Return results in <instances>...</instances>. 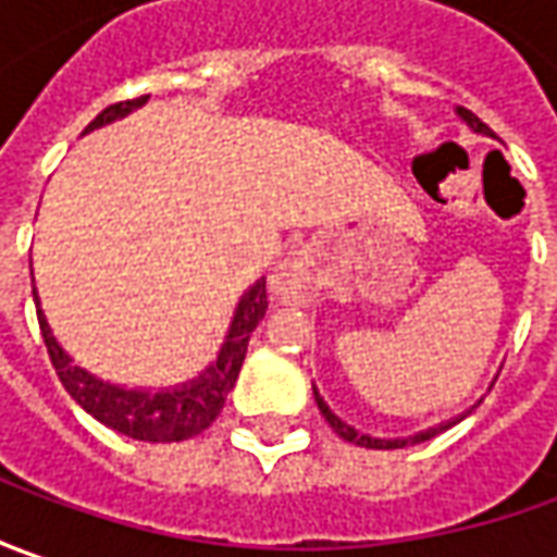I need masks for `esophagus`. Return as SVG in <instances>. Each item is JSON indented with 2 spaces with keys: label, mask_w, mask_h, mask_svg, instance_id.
I'll return each instance as SVG.
<instances>
[{
  "label": "esophagus",
  "mask_w": 557,
  "mask_h": 557,
  "mask_svg": "<svg viewBox=\"0 0 557 557\" xmlns=\"http://www.w3.org/2000/svg\"><path fill=\"white\" fill-rule=\"evenodd\" d=\"M274 293L283 301H305V298H311V293H314V274H311V268L301 259L286 261L280 268L277 277H274Z\"/></svg>",
  "instance_id": "34e87169"
}]
</instances>
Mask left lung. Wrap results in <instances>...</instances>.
Returning a JSON list of instances; mask_svg holds the SVG:
<instances>
[{
  "mask_svg": "<svg viewBox=\"0 0 557 557\" xmlns=\"http://www.w3.org/2000/svg\"><path fill=\"white\" fill-rule=\"evenodd\" d=\"M459 116H462V120H466V123L474 128V132H481V135H493V132H490V125L481 123V120H478V116H474L471 110H466V107H459ZM314 397H317V407H320V412H323V419H326V422L333 425V432H336L338 437H345L348 444H357V447H370V450H397V447H407V444H422V441H432L434 434L447 432L450 425H456V422H459V419H456V422L437 425V429H429V432H422V434H412V437H404V441H382V437H370V434L355 432V429H351L348 422H342L336 412H333L330 407H326V404H323V397H320V394L314 392Z\"/></svg>",
  "mask_w": 557,
  "mask_h": 557,
  "instance_id": "left-lung-1",
  "label": "left lung"
}]
</instances>
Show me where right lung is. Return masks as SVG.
Instances as JSON below:
<instances>
[{
  "mask_svg": "<svg viewBox=\"0 0 557 557\" xmlns=\"http://www.w3.org/2000/svg\"><path fill=\"white\" fill-rule=\"evenodd\" d=\"M145 101L147 98L141 95V98H132V101H120V104L104 107L86 125V132L110 123L116 116H123L132 107L145 104ZM264 311H268V289H264V283H256L249 289V296L240 301V308H237V317L231 323V336H227L224 348H221L219 363L209 367L206 375H200L197 382H190L184 388H175V392L160 394L125 392V388H116V385L98 382L95 375H88L83 367H76L64 355V348L54 342L49 323H46V317H42L39 308H36V317H39V330H42L46 348H49L51 367H54V373L61 379V385L67 388L70 397L83 410L91 412L98 422H104L107 429L125 434V437L169 444V441H187L194 434L206 432L219 419L227 394L234 392V385H237V375H240L249 338L256 333V326L261 323Z\"/></svg>",
  "mask_w": 557,
  "mask_h": 557,
  "instance_id": "right-lung-1",
  "label": "right lung"
}]
</instances>
